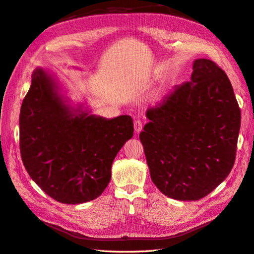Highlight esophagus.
Wrapping results in <instances>:
<instances>
[{"label":"esophagus","instance_id":"34e87169","mask_svg":"<svg viewBox=\"0 0 254 254\" xmlns=\"http://www.w3.org/2000/svg\"><path fill=\"white\" fill-rule=\"evenodd\" d=\"M133 126H134L135 132L139 133V132L141 131V130H142V128H143V123H142L140 120H136V121H134Z\"/></svg>","mask_w":254,"mask_h":254}]
</instances>
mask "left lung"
<instances>
[{"label":"left lung","mask_w":254,"mask_h":254,"mask_svg":"<svg viewBox=\"0 0 254 254\" xmlns=\"http://www.w3.org/2000/svg\"><path fill=\"white\" fill-rule=\"evenodd\" d=\"M190 81L146 112L140 140L152 182L177 200H199L218 187L235 162L241 109L224 70L198 59Z\"/></svg>","instance_id":"left-lung-1"}]
</instances>
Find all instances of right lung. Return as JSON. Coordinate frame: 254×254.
Segmentation results:
<instances>
[{
    "mask_svg": "<svg viewBox=\"0 0 254 254\" xmlns=\"http://www.w3.org/2000/svg\"><path fill=\"white\" fill-rule=\"evenodd\" d=\"M19 124L21 158L30 178L50 197L67 204L101 196L115 156L133 134L129 115L106 120L71 112L42 68L32 75Z\"/></svg>",
    "mask_w": 254,
    "mask_h": 254,
    "instance_id": "obj_1",
    "label": "right lung"
}]
</instances>
